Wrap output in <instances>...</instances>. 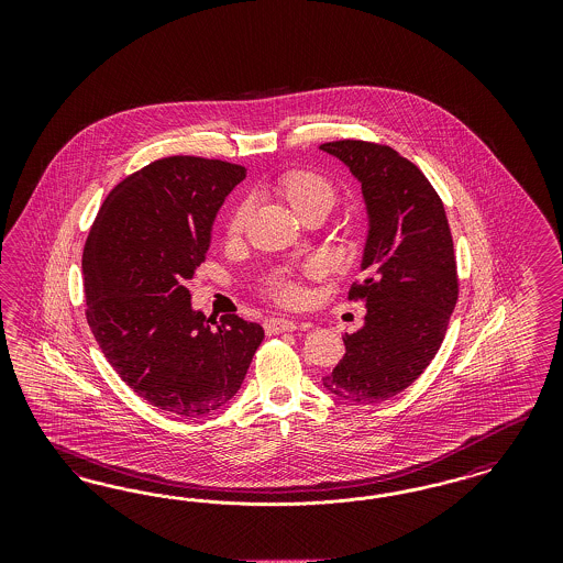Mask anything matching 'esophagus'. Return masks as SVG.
Here are the masks:
<instances>
[{"mask_svg": "<svg viewBox=\"0 0 563 563\" xmlns=\"http://www.w3.org/2000/svg\"><path fill=\"white\" fill-rule=\"evenodd\" d=\"M308 322L291 321L285 317H272L268 321L264 322V329L268 335H276V333H285V331H297V329H308Z\"/></svg>", "mask_w": 563, "mask_h": 563, "instance_id": "34e87169", "label": "esophagus"}]
</instances>
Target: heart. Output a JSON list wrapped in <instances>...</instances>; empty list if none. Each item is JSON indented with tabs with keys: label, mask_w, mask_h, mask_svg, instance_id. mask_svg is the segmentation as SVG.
<instances>
[{
	"label": "heart",
	"mask_w": 563,
	"mask_h": 563,
	"mask_svg": "<svg viewBox=\"0 0 563 563\" xmlns=\"http://www.w3.org/2000/svg\"><path fill=\"white\" fill-rule=\"evenodd\" d=\"M278 191L287 198V202L294 207L297 214L303 213L306 209H310L314 205H329L331 207L333 196H335L333 186L322 175L312 173V170H291V173H287L278 181ZM249 214H251V202L244 200L230 217V223H228V234L230 236H241L244 232V225L249 221ZM317 272H319L317 262H310L301 268L303 276H314ZM269 294L274 299H278L280 303L294 306L301 299L303 291H301V283H299L297 274H294V272H278L269 280Z\"/></svg>",
	"instance_id": "obj_1"
}]
</instances>
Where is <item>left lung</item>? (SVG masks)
Masks as SVG:
<instances>
[{
  "label": "left lung",
  "mask_w": 563,
  "mask_h": 563,
  "mask_svg": "<svg viewBox=\"0 0 563 563\" xmlns=\"http://www.w3.org/2000/svg\"><path fill=\"white\" fill-rule=\"evenodd\" d=\"M321 150L361 181L369 214L367 276L349 294L365 301V324L344 338L346 354L322 384L340 399L372 405L416 382L441 346L457 301L454 241L439 194L399 152L356 139Z\"/></svg>",
  "instance_id": "8db88e82"
}]
</instances>
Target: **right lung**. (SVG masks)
Returning <instances> with one entry per match:
<instances>
[{"label": "right lung", "mask_w": 563, "mask_h": 563, "mask_svg": "<svg viewBox=\"0 0 563 563\" xmlns=\"http://www.w3.org/2000/svg\"><path fill=\"white\" fill-rule=\"evenodd\" d=\"M246 177L241 164L170 156L109 191L81 255L86 321L134 393L196 418L230 401L264 340L257 322H219L191 308L214 214Z\"/></svg>", "instance_id": "right-lung-1"}]
</instances>
